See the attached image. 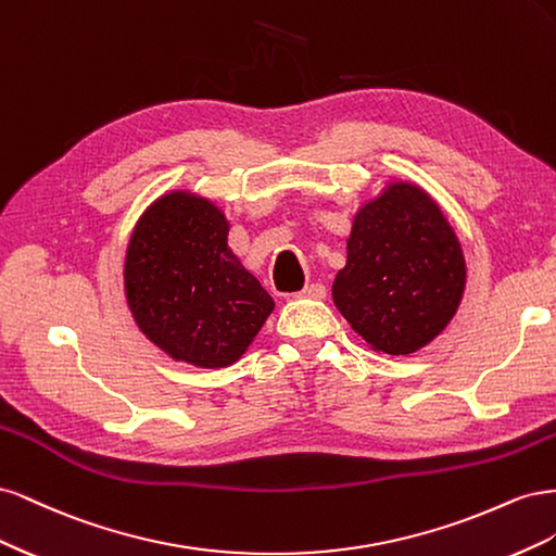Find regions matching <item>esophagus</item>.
Masks as SVG:
<instances>
[{"label":"esophagus","instance_id":"1","mask_svg":"<svg viewBox=\"0 0 556 556\" xmlns=\"http://www.w3.org/2000/svg\"><path fill=\"white\" fill-rule=\"evenodd\" d=\"M292 296H299V299H325L327 296V288H325V285H319V282H313V285H306L304 290L292 294Z\"/></svg>","mask_w":556,"mask_h":556}]
</instances>
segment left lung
<instances>
[{
    "label": "left lung",
    "instance_id": "1",
    "mask_svg": "<svg viewBox=\"0 0 556 556\" xmlns=\"http://www.w3.org/2000/svg\"><path fill=\"white\" fill-rule=\"evenodd\" d=\"M466 262L439 204L417 185L392 182L359 208L333 304L362 339L387 355H410L457 313Z\"/></svg>",
    "mask_w": 556,
    "mask_h": 556
}]
</instances>
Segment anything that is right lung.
<instances>
[{
    "instance_id": "obj_1",
    "label": "right lung",
    "mask_w": 556,
    "mask_h": 556,
    "mask_svg": "<svg viewBox=\"0 0 556 556\" xmlns=\"http://www.w3.org/2000/svg\"><path fill=\"white\" fill-rule=\"evenodd\" d=\"M227 237L220 208L172 192L143 213L127 248L125 292L139 329L169 357L201 368L237 362L274 311Z\"/></svg>"
}]
</instances>
